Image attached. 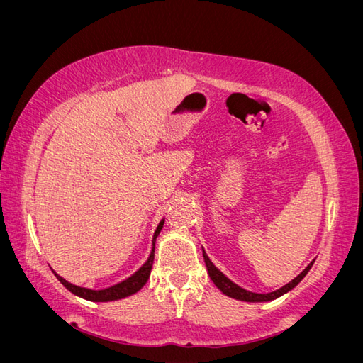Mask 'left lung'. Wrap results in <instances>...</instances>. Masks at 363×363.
Returning <instances> with one entry per match:
<instances>
[{"mask_svg":"<svg viewBox=\"0 0 363 363\" xmlns=\"http://www.w3.org/2000/svg\"><path fill=\"white\" fill-rule=\"evenodd\" d=\"M203 257H204V262H206L208 276H211L212 281L215 283V286H216L219 291H221V292L225 294V295H228V296H232V298H235V300L250 301V303L271 301V300L279 298V296H281L283 294L289 292L291 289H294V288L296 286V284H298V283L304 279V276H306L307 272H309V269L312 268L313 262H315V260H312V262L309 263V265L306 267V269H304L301 274H298V276H296V277H295L292 281H289L288 284H284L283 288H280V289H277V291H274V292H269V294H256V292H250V291H247V289H244V288L238 286L236 283H233L232 280L227 279V277L224 276V274L213 265V263L211 262V259L207 257L204 250H203Z\"/></svg>","mask_w":363,"mask_h":363,"instance_id":"8db88e82","label":"left lung"}]
</instances>
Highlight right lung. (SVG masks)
Masks as SVG:
<instances>
[{"mask_svg": "<svg viewBox=\"0 0 363 363\" xmlns=\"http://www.w3.org/2000/svg\"><path fill=\"white\" fill-rule=\"evenodd\" d=\"M164 219L159 223L155 236H152V250L150 252V257L148 260L142 265L133 276L125 279L124 281H121L118 284H113L111 288H106V289H100V291H92V289H87V288H80V286H75V284L69 283L65 280L63 277H60L59 274L54 272V276L57 277V280L63 284L65 288L68 291H71L74 295L77 296H82L84 300H89V301H113V300H121V298H125L128 295H133L136 294L144 284L147 283L148 277H150V272L152 268V262H155V242H156V238L159 236L160 230L163 227Z\"/></svg>", "mask_w": 363, "mask_h": 363, "instance_id": "right-lung-1", "label": "right lung"}]
</instances>
